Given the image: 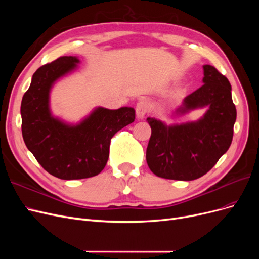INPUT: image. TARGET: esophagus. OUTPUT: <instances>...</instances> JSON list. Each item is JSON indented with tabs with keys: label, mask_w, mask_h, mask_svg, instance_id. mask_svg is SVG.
<instances>
[{
	"label": "esophagus",
	"mask_w": 259,
	"mask_h": 259,
	"mask_svg": "<svg viewBox=\"0 0 259 259\" xmlns=\"http://www.w3.org/2000/svg\"><path fill=\"white\" fill-rule=\"evenodd\" d=\"M149 111V105L146 103V101L140 100L137 103L136 106V115L138 119H144L145 115L148 113Z\"/></svg>",
	"instance_id": "esophagus-1"
}]
</instances>
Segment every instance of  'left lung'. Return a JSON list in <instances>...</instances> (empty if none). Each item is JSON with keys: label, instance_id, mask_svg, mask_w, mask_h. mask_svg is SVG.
<instances>
[{"label": "left lung", "instance_id": "8db88e82", "mask_svg": "<svg viewBox=\"0 0 259 259\" xmlns=\"http://www.w3.org/2000/svg\"><path fill=\"white\" fill-rule=\"evenodd\" d=\"M204 83L185 97L171 116H182L206 109L197 121L166 124L147 117L151 137L146 160L153 174L174 180H194L205 175L228 150L233 137L237 109L231 85L209 65L203 66Z\"/></svg>", "mask_w": 259, "mask_h": 259}]
</instances>
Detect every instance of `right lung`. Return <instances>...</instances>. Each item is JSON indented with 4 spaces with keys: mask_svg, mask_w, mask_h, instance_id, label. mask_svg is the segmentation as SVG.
<instances>
[{
    "mask_svg": "<svg viewBox=\"0 0 259 259\" xmlns=\"http://www.w3.org/2000/svg\"><path fill=\"white\" fill-rule=\"evenodd\" d=\"M79 64L77 57L64 56L38 68L20 107L22 137L29 151L46 171L65 180L98 175L107 164L112 136L135 120L132 107H96L77 123L54 115V85L75 72Z\"/></svg>",
    "mask_w": 259,
    "mask_h": 259,
    "instance_id": "1",
    "label": "right lung"
}]
</instances>
